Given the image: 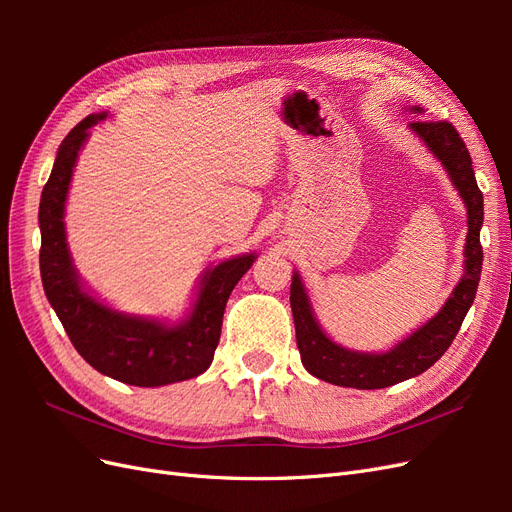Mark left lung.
<instances>
[{
  "instance_id": "obj_1",
  "label": "left lung",
  "mask_w": 512,
  "mask_h": 512,
  "mask_svg": "<svg viewBox=\"0 0 512 512\" xmlns=\"http://www.w3.org/2000/svg\"><path fill=\"white\" fill-rule=\"evenodd\" d=\"M414 111H421V108H414ZM410 128L423 138L433 156L444 164L446 173L451 175L455 188L468 207L466 273L436 318H431L404 342L382 354L352 352L333 344L318 327L303 284L299 275L294 273L290 284V307L301 361L309 374L324 382L369 391L384 389V386H393L423 374L453 344L463 318L474 303L480 269H483V245H480L483 192L476 185L468 147L453 123L448 121H414Z\"/></svg>"
}]
</instances>
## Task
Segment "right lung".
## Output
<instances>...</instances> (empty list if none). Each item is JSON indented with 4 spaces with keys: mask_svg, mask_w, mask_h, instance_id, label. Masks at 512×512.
Instances as JSON below:
<instances>
[{
    "mask_svg": "<svg viewBox=\"0 0 512 512\" xmlns=\"http://www.w3.org/2000/svg\"><path fill=\"white\" fill-rule=\"evenodd\" d=\"M104 115H89L61 141L40 198V275L46 299L64 324L72 346L100 374L132 386H164L203 374L222 333L224 307L232 288L252 267L254 254L230 258L203 275L188 320L164 327L113 312L81 288L66 245L64 205L76 156L89 128Z\"/></svg>",
    "mask_w": 512,
    "mask_h": 512,
    "instance_id": "right-lung-1",
    "label": "right lung"
}]
</instances>
